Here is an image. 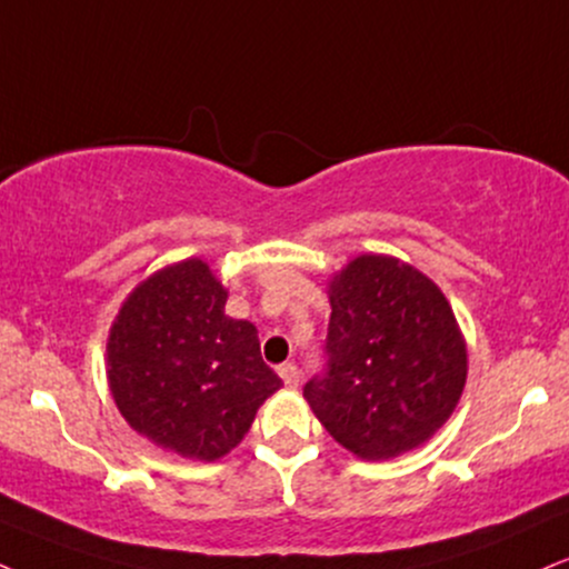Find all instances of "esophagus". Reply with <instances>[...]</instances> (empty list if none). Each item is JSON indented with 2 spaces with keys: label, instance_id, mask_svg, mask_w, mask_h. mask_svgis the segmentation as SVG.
Segmentation results:
<instances>
[{
  "label": "esophagus",
  "instance_id": "34e87169",
  "mask_svg": "<svg viewBox=\"0 0 569 569\" xmlns=\"http://www.w3.org/2000/svg\"><path fill=\"white\" fill-rule=\"evenodd\" d=\"M279 377H282V382L287 385V388H298L300 371L296 363H284V367H279Z\"/></svg>",
  "mask_w": 569,
  "mask_h": 569
}]
</instances>
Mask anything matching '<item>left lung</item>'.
Listing matches in <instances>:
<instances>
[{
  "instance_id": "8db88e82",
  "label": "left lung",
  "mask_w": 569,
  "mask_h": 569,
  "mask_svg": "<svg viewBox=\"0 0 569 569\" xmlns=\"http://www.w3.org/2000/svg\"><path fill=\"white\" fill-rule=\"evenodd\" d=\"M329 369L303 398L359 459H396L432 438L467 385V340L443 290L417 266L363 252L327 282Z\"/></svg>"
}]
</instances>
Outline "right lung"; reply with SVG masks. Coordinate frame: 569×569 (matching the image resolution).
<instances>
[{"label": "right lung", "instance_id": "obj_1", "mask_svg": "<svg viewBox=\"0 0 569 569\" xmlns=\"http://www.w3.org/2000/svg\"><path fill=\"white\" fill-rule=\"evenodd\" d=\"M200 258L168 263L126 296L108 335L110 396L134 432L181 459L219 461L282 388L256 325Z\"/></svg>", "mask_w": 569, "mask_h": 569}]
</instances>
